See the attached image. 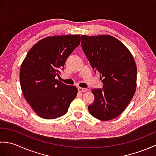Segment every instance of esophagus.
Listing matches in <instances>:
<instances>
[{"label": "esophagus", "instance_id": "obj_1", "mask_svg": "<svg viewBox=\"0 0 156 156\" xmlns=\"http://www.w3.org/2000/svg\"><path fill=\"white\" fill-rule=\"evenodd\" d=\"M78 91L80 92H87V89L85 88H81V87H79L78 88Z\"/></svg>", "mask_w": 156, "mask_h": 156}]
</instances>
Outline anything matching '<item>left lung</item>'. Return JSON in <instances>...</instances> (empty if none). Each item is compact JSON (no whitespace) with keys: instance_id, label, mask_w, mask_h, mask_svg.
I'll return each instance as SVG.
<instances>
[{"instance_id":"obj_1","label":"left lung","mask_w":156,"mask_h":156,"mask_svg":"<svg viewBox=\"0 0 156 156\" xmlns=\"http://www.w3.org/2000/svg\"><path fill=\"white\" fill-rule=\"evenodd\" d=\"M81 37L82 49L103 83L102 88L92 90L94 101L88 106V111L99 120H111L123 112L136 90L134 58L127 47L112 36Z\"/></svg>"}]
</instances>
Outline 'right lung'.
<instances>
[{
	"label": "right lung",
	"instance_id": "add662e5",
	"mask_svg": "<svg viewBox=\"0 0 156 156\" xmlns=\"http://www.w3.org/2000/svg\"><path fill=\"white\" fill-rule=\"evenodd\" d=\"M80 35H56L41 39L31 48L20 69L24 97L35 113L45 119L64 115L78 93L74 86L55 79L66 59L80 44Z\"/></svg>",
	"mask_w": 156,
	"mask_h": 156
}]
</instances>
